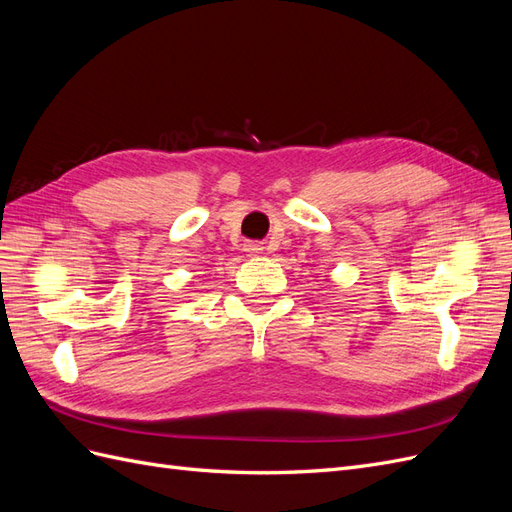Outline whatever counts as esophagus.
Wrapping results in <instances>:
<instances>
[{"instance_id":"1","label":"esophagus","mask_w":512,"mask_h":512,"mask_svg":"<svg viewBox=\"0 0 512 512\" xmlns=\"http://www.w3.org/2000/svg\"><path fill=\"white\" fill-rule=\"evenodd\" d=\"M247 252H250V254H260L262 247L258 243H250V245H247Z\"/></svg>"}]
</instances>
